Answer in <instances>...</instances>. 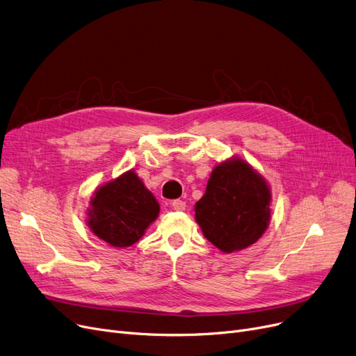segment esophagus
<instances>
[{
  "label": "esophagus",
  "instance_id": "1",
  "mask_svg": "<svg viewBox=\"0 0 356 356\" xmlns=\"http://www.w3.org/2000/svg\"><path fill=\"white\" fill-rule=\"evenodd\" d=\"M172 207L176 209V211H184L186 209V202L184 200H180V199H176L172 202Z\"/></svg>",
  "mask_w": 356,
  "mask_h": 356
}]
</instances>
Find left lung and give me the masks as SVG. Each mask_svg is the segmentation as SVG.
Segmentation results:
<instances>
[{"label":"left lung","instance_id":"8db88e82","mask_svg":"<svg viewBox=\"0 0 356 356\" xmlns=\"http://www.w3.org/2000/svg\"><path fill=\"white\" fill-rule=\"evenodd\" d=\"M269 183L249 163L231 157L216 164L205 195L196 202L195 220L208 241L222 253L254 244L270 222Z\"/></svg>","mask_w":356,"mask_h":356}]
</instances>
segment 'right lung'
Masks as SVG:
<instances>
[{
    "label": "right lung",
    "instance_id": "obj_1",
    "mask_svg": "<svg viewBox=\"0 0 356 356\" xmlns=\"http://www.w3.org/2000/svg\"><path fill=\"white\" fill-rule=\"evenodd\" d=\"M159 212L156 196L134 170H128L92 193L87 208V225L104 243L125 249L145 234Z\"/></svg>",
    "mask_w": 356,
    "mask_h": 356
}]
</instances>
